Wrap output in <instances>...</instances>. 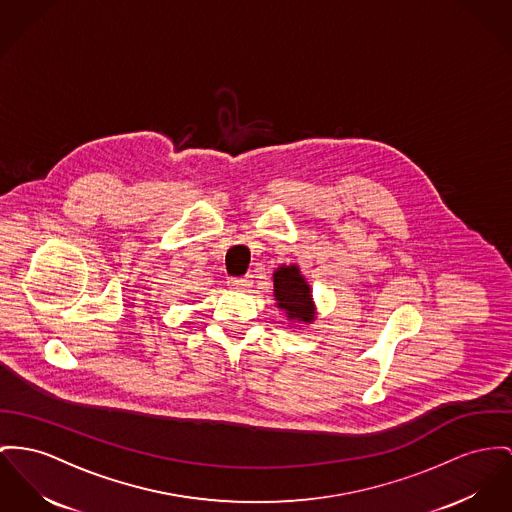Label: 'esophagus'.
<instances>
[{
	"mask_svg": "<svg viewBox=\"0 0 512 512\" xmlns=\"http://www.w3.org/2000/svg\"><path fill=\"white\" fill-rule=\"evenodd\" d=\"M252 285V281L248 277H231L229 279V287L237 289V291H246Z\"/></svg>",
	"mask_w": 512,
	"mask_h": 512,
	"instance_id": "34e87169",
	"label": "esophagus"
}]
</instances>
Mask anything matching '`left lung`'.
Masks as SVG:
<instances>
[{"label": "left lung", "instance_id": "obj_1", "mask_svg": "<svg viewBox=\"0 0 512 512\" xmlns=\"http://www.w3.org/2000/svg\"><path fill=\"white\" fill-rule=\"evenodd\" d=\"M273 297L291 322L310 324L316 318V307L307 279L301 275L299 266H279L273 272Z\"/></svg>", "mask_w": 512, "mask_h": 512}]
</instances>
